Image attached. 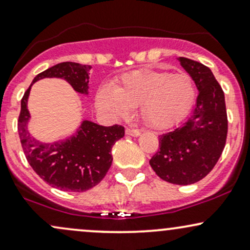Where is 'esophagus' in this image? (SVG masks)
<instances>
[{
  "mask_svg": "<svg viewBox=\"0 0 250 250\" xmlns=\"http://www.w3.org/2000/svg\"><path fill=\"white\" fill-rule=\"evenodd\" d=\"M125 132H126V135H127V136H132V137H137V136L141 135V131L137 130V128L127 127L125 130Z\"/></svg>",
  "mask_w": 250,
  "mask_h": 250,
  "instance_id": "1",
  "label": "esophagus"
}]
</instances>
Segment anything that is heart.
Wrapping results in <instances>:
<instances>
[{
	"instance_id": "1",
	"label": "heart",
	"mask_w": 250,
	"mask_h": 250,
	"mask_svg": "<svg viewBox=\"0 0 250 250\" xmlns=\"http://www.w3.org/2000/svg\"><path fill=\"white\" fill-rule=\"evenodd\" d=\"M195 99V85L186 74L138 70L124 75L113 90L103 88L98 104L115 117L141 107V117L156 130L171 127L185 117Z\"/></svg>"
}]
</instances>
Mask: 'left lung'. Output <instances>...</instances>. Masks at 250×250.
<instances>
[{"mask_svg": "<svg viewBox=\"0 0 250 250\" xmlns=\"http://www.w3.org/2000/svg\"><path fill=\"white\" fill-rule=\"evenodd\" d=\"M179 61L199 95L189 117L160 136V149L149 163L162 180L186 186L200 181L216 166L227 142L228 117L224 93L210 68L185 57Z\"/></svg>", "mask_w": 250, "mask_h": 250, "instance_id": "8db88e82", "label": "left lung"}]
</instances>
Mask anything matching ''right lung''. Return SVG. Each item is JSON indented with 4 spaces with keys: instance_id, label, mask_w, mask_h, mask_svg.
Instances as JSON below:
<instances>
[{
    "instance_id": "obj_1",
    "label": "right lung",
    "mask_w": 250,
    "mask_h": 250,
    "mask_svg": "<svg viewBox=\"0 0 250 250\" xmlns=\"http://www.w3.org/2000/svg\"><path fill=\"white\" fill-rule=\"evenodd\" d=\"M90 68V65L74 62L56 64L37 75L21 99L18 131L29 166L50 186L66 192H84L104 178L113 161L112 146L124 137V127L122 125L101 126L83 120L79 130L69 138L55 143H42L27 130V100L32 84L45 77L64 79L77 93L88 94Z\"/></svg>"
}]
</instances>
